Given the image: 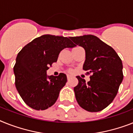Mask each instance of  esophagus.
<instances>
[{
  "instance_id": "1",
  "label": "esophagus",
  "mask_w": 133,
  "mask_h": 133,
  "mask_svg": "<svg viewBox=\"0 0 133 133\" xmlns=\"http://www.w3.org/2000/svg\"><path fill=\"white\" fill-rule=\"evenodd\" d=\"M71 77H72V76H71V75H67V79H68V80L70 79H71Z\"/></svg>"
}]
</instances>
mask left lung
Wrapping results in <instances>:
<instances>
[{
	"label": "left lung",
	"mask_w": 133,
	"mask_h": 133,
	"mask_svg": "<svg viewBox=\"0 0 133 133\" xmlns=\"http://www.w3.org/2000/svg\"><path fill=\"white\" fill-rule=\"evenodd\" d=\"M75 45L85 49L83 69L92 73L90 80L77 76L79 83L74 88L77 101L90 112H98L111 103L123 80L122 62L111 47L92 35L71 37Z\"/></svg>",
	"instance_id": "obj_1"
}]
</instances>
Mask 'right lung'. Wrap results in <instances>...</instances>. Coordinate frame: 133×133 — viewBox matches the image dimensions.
Segmentation results:
<instances>
[{
	"label": "right lung",
	"instance_id": "1",
	"mask_svg": "<svg viewBox=\"0 0 133 133\" xmlns=\"http://www.w3.org/2000/svg\"><path fill=\"white\" fill-rule=\"evenodd\" d=\"M74 47L67 37L44 35L22 49L14 72L15 87L26 105L36 110H45L56 103L67 77L64 73L48 76L47 71L56 62L62 49Z\"/></svg>",
	"mask_w": 133,
	"mask_h": 133
}]
</instances>
